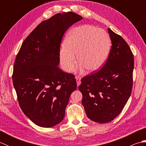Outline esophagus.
<instances>
[{
    "instance_id": "obj_1",
    "label": "esophagus",
    "mask_w": 146,
    "mask_h": 146,
    "mask_svg": "<svg viewBox=\"0 0 146 146\" xmlns=\"http://www.w3.org/2000/svg\"><path fill=\"white\" fill-rule=\"evenodd\" d=\"M75 78H76V84H77V86H79L80 85V83H81V81H80V77L79 76H75Z\"/></svg>"
}]
</instances>
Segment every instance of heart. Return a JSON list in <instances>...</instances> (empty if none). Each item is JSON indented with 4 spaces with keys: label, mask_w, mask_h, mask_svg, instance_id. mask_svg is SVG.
Listing matches in <instances>:
<instances>
[{
    "label": "heart",
    "mask_w": 146,
    "mask_h": 146,
    "mask_svg": "<svg viewBox=\"0 0 146 146\" xmlns=\"http://www.w3.org/2000/svg\"><path fill=\"white\" fill-rule=\"evenodd\" d=\"M110 40L102 29L83 25L72 29L68 34L65 45L60 51V61L63 69L70 71L77 61L78 69L88 72L98 70L105 63L110 54Z\"/></svg>",
    "instance_id": "1"
}]
</instances>
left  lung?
<instances>
[{"label":"left lung","instance_id":"left-lung-1","mask_svg":"<svg viewBox=\"0 0 146 146\" xmlns=\"http://www.w3.org/2000/svg\"><path fill=\"white\" fill-rule=\"evenodd\" d=\"M111 48L100 70L83 78L79 90L86 115L97 123H107L119 115L132 88L134 55L120 36L108 28Z\"/></svg>","mask_w":146,"mask_h":146}]
</instances>
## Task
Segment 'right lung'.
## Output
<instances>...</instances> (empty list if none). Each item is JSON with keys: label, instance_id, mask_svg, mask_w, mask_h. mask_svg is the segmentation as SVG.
Masks as SVG:
<instances>
[{"label": "right lung", "instance_id": "1", "mask_svg": "<svg viewBox=\"0 0 146 146\" xmlns=\"http://www.w3.org/2000/svg\"><path fill=\"white\" fill-rule=\"evenodd\" d=\"M82 19L68 12L42 21L24 40L15 58L12 80L19 106L41 127H51L63 120L70 95L77 88L74 75L58 65L64 34Z\"/></svg>", "mask_w": 146, "mask_h": 146}]
</instances>
